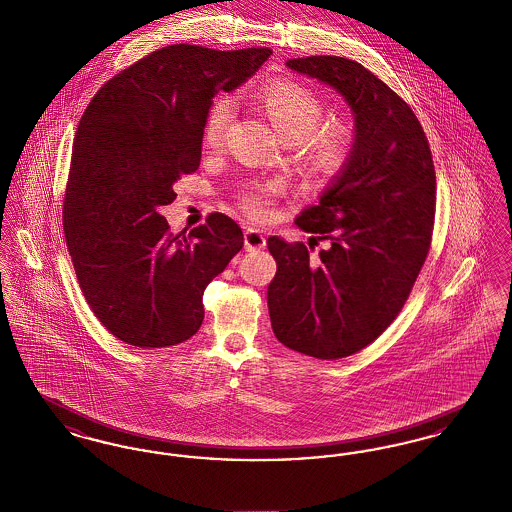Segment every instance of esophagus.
<instances>
[{
  "mask_svg": "<svg viewBox=\"0 0 512 512\" xmlns=\"http://www.w3.org/2000/svg\"><path fill=\"white\" fill-rule=\"evenodd\" d=\"M244 244L247 251H259L267 245V238L263 236V232L255 228H247L244 232Z\"/></svg>",
  "mask_w": 512,
  "mask_h": 512,
  "instance_id": "esophagus-1",
  "label": "esophagus"
}]
</instances>
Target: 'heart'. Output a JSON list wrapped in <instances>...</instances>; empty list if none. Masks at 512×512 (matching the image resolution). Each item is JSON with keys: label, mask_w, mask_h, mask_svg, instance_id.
Masks as SVG:
<instances>
[{"label": "heart", "mask_w": 512, "mask_h": 512, "mask_svg": "<svg viewBox=\"0 0 512 512\" xmlns=\"http://www.w3.org/2000/svg\"><path fill=\"white\" fill-rule=\"evenodd\" d=\"M259 99L282 138L288 142L301 140L303 159L311 171L332 174L341 169L351 153L353 132L343 122L317 126L324 115V105L315 92L290 80H276L263 88ZM230 119L232 101L226 98L215 101L203 128L207 146H219ZM240 203L251 219L268 220L272 215V188L251 190L242 195Z\"/></svg>", "instance_id": "b5f03b06"}]
</instances>
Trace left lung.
I'll list each match as a JSON object with an SVG mask.
<instances>
[{
  "instance_id": "obj_1",
  "label": "left lung",
  "mask_w": 512,
  "mask_h": 512,
  "mask_svg": "<svg viewBox=\"0 0 512 512\" xmlns=\"http://www.w3.org/2000/svg\"><path fill=\"white\" fill-rule=\"evenodd\" d=\"M286 67L336 90L355 121L347 161L295 219L330 245L311 257L305 244L267 242L278 267L267 292L274 336L334 361L376 340L405 305L430 249L436 171L413 109L363 65L313 55Z\"/></svg>"
}]
</instances>
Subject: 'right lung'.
Masks as SVG:
<instances>
[{"instance_id":"obj_1","label":"right lung","mask_w":512,"mask_h":512,"mask_svg":"<svg viewBox=\"0 0 512 512\" xmlns=\"http://www.w3.org/2000/svg\"><path fill=\"white\" fill-rule=\"evenodd\" d=\"M270 53L157 49L105 82L80 119L63 230L90 309L128 345L190 340L207 284L244 247L242 228L222 213L180 238L159 209L199 167L215 94L242 86Z\"/></svg>"}]
</instances>
